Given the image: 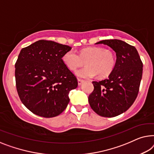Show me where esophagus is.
Masks as SVG:
<instances>
[{"instance_id":"34e87169","label":"esophagus","mask_w":154,"mask_h":154,"mask_svg":"<svg viewBox=\"0 0 154 154\" xmlns=\"http://www.w3.org/2000/svg\"><path fill=\"white\" fill-rule=\"evenodd\" d=\"M77 82H78V85L81 86L82 84V83H83V82H84V80L80 79H77Z\"/></svg>"}]
</instances>
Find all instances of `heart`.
<instances>
[{
  "label": "heart",
  "mask_w": 154,
  "mask_h": 154,
  "mask_svg": "<svg viewBox=\"0 0 154 154\" xmlns=\"http://www.w3.org/2000/svg\"><path fill=\"white\" fill-rule=\"evenodd\" d=\"M63 63L68 69L74 70L82 66L85 61L84 68L75 71V75L82 79L96 76L104 77L109 75L115 66V56L113 52L100 47H88L82 49L79 55L70 50L62 57Z\"/></svg>",
  "instance_id": "heart-1"
}]
</instances>
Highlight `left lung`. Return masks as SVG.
Here are the masks:
<instances>
[{
    "label": "left lung",
    "instance_id": "8db88e82",
    "mask_svg": "<svg viewBox=\"0 0 154 154\" xmlns=\"http://www.w3.org/2000/svg\"><path fill=\"white\" fill-rule=\"evenodd\" d=\"M96 44L112 48L116 60L107 79L93 82L94 90L88 96V103L98 115L114 117L127 111L137 98L143 64L135 47L122 40H105Z\"/></svg>",
    "mask_w": 154,
    "mask_h": 154
}]
</instances>
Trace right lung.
Returning a JSON list of instances; mask_svg holds the SVG:
<instances>
[{
    "instance_id": "obj_1",
    "label": "right lung",
    "mask_w": 154,
    "mask_h": 154,
    "mask_svg": "<svg viewBox=\"0 0 154 154\" xmlns=\"http://www.w3.org/2000/svg\"><path fill=\"white\" fill-rule=\"evenodd\" d=\"M72 47L40 40L21 49L15 63L17 90L22 103L36 115L54 117L70 102L77 80L62 60Z\"/></svg>"
}]
</instances>
